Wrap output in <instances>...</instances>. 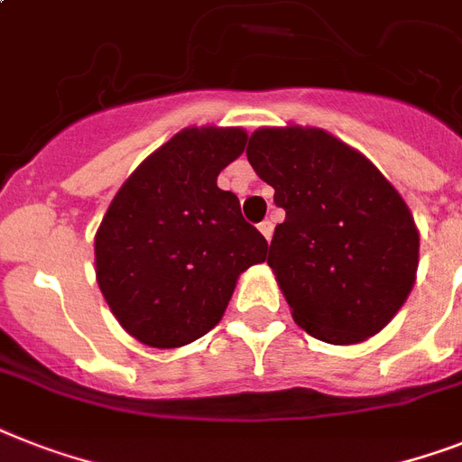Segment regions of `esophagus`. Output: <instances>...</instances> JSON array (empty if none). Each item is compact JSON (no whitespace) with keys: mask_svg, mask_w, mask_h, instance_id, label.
I'll return each mask as SVG.
<instances>
[{"mask_svg":"<svg viewBox=\"0 0 462 462\" xmlns=\"http://www.w3.org/2000/svg\"><path fill=\"white\" fill-rule=\"evenodd\" d=\"M258 230H261V235H263V237L270 242V237H273V230H275V225L270 223V220H263V223L258 225Z\"/></svg>","mask_w":462,"mask_h":462,"instance_id":"1","label":"esophagus"}]
</instances>
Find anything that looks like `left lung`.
Returning <instances> with one entry per match:
<instances>
[{
  "label": "left lung",
  "instance_id": "1",
  "mask_svg": "<svg viewBox=\"0 0 462 462\" xmlns=\"http://www.w3.org/2000/svg\"><path fill=\"white\" fill-rule=\"evenodd\" d=\"M246 159L287 213L268 265L296 325L339 346L377 335L415 282L420 237L406 201L320 127H261Z\"/></svg>",
  "mask_w": 462,
  "mask_h": 462
}]
</instances>
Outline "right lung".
<instances>
[{
	"instance_id": "right-lung-1",
	"label": "right lung",
	"mask_w": 462,
	"mask_h": 462,
	"mask_svg": "<svg viewBox=\"0 0 462 462\" xmlns=\"http://www.w3.org/2000/svg\"><path fill=\"white\" fill-rule=\"evenodd\" d=\"M246 146L242 127H185L123 182L95 237L97 282L127 335L185 346L223 318L237 277L268 242L218 175Z\"/></svg>"
}]
</instances>
